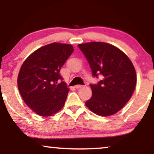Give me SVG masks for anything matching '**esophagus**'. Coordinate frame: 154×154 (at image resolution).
I'll return each instance as SVG.
<instances>
[{
  "mask_svg": "<svg viewBox=\"0 0 154 154\" xmlns=\"http://www.w3.org/2000/svg\"><path fill=\"white\" fill-rule=\"evenodd\" d=\"M83 87V85H75V88H76V89H79V88H82Z\"/></svg>",
  "mask_w": 154,
  "mask_h": 154,
  "instance_id": "esophagus-1",
  "label": "esophagus"
}]
</instances>
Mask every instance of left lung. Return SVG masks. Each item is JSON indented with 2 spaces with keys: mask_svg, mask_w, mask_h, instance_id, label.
I'll list each match as a JSON object with an SVG mask.
<instances>
[{
  "mask_svg": "<svg viewBox=\"0 0 154 154\" xmlns=\"http://www.w3.org/2000/svg\"><path fill=\"white\" fill-rule=\"evenodd\" d=\"M85 56L92 75L102 80L90 85L92 94L85 102L90 111L101 116L115 114L130 100L136 86L135 69L119 48L103 42L78 45Z\"/></svg>",
  "mask_w": 154,
  "mask_h": 154,
  "instance_id": "left-lung-1",
  "label": "left lung"
}]
</instances>
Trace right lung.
<instances>
[{
    "label": "right lung",
    "instance_id": "add662e5",
    "mask_svg": "<svg viewBox=\"0 0 154 154\" xmlns=\"http://www.w3.org/2000/svg\"><path fill=\"white\" fill-rule=\"evenodd\" d=\"M73 52L70 44L52 43L27 57L17 78L19 91L27 106L38 115L52 116L64 106L69 88L60 71Z\"/></svg>",
    "mask_w": 154,
    "mask_h": 154
}]
</instances>
